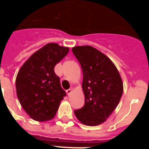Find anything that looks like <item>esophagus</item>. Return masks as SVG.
<instances>
[{"instance_id": "34e87169", "label": "esophagus", "mask_w": 149, "mask_h": 149, "mask_svg": "<svg viewBox=\"0 0 149 149\" xmlns=\"http://www.w3.org/2000/svg\"><path fill=\"white\" fill-rule=\"evenodd\" d=\"M72 88H70V89H67V90H66V93L68 94V95H70L71 93H72Z\"/></svg>"}]
</instances>
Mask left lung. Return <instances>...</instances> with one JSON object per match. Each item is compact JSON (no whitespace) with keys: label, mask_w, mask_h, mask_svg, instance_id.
<instances>
[{"label":"left lung","mask_w":149,"mask_h":149,"mask_svg":"<svg viewBox=\"0 0 149 149\" xmlns=\"http://www.w3.org/2000/svg\"><path fill=\"white\" fill-rule=\"evenodd\" d=\"M72 52L81 64L84 106L74 110L79 121L89 126L103 123L117 107L123 84L113 62L92 46H77Z\"/></svg>","instance_id":"obj_1"}]
</instances>
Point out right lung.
Masks as SVG:
<instances>
[{"instance_id": "obj_1", "label": "right lung", "mask_w": 149, "mask_h": 149, "mask_svg": "<svg viewBox=\"0 0 149 149\" xmlns=\"http://www.w3.org/2000/svg\"><path fill=\"white\" fill-rule=\"evenodd\" d=\"M68 48L49 43L24 63L15 81L21 105L33 119L45 122L53 119L60 101L66 95L54 67L68 52Z\"/></svg>"}]
</instances>
